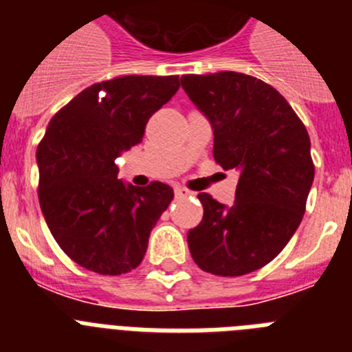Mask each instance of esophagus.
I'll return each instance as SVG.
<instances>
[{"instance_id":"esophagus-1","label":"esophagus","mask_w":352,"mask_h":352,"mask_svg":"<svg viewBox=\"0 0 352 352\" xmlns=\"http://www.w3.org/2000/svg\"><path fill=\"white\" fill-rule=\"evenodd\" d=\"M190 194L192 192L186 190V188H183V186H176V188H174V195H176L178 199H185V197H188Z\"/></svg>"}]
</instances>
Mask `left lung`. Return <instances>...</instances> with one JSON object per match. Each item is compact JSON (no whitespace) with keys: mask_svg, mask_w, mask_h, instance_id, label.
Listing matches in <instances>:
<instances>
[{"mask_svg":"<svg viewBox=\"0 0 352 352\" xmlns=\"http://www.w3.org/2000/svg\"><path fill=\"white\" fill-rule=\"evenodd\" d=\"M213 130V158L239 173L231 206L199 194L204 217L188 231L199 268L239 276L275 259L296 232L314 182L310 138L284 96L238 72L183 76Z\"/></svg>","mask_w":352,"mask_h":352,"instance_id":"obj_1","label":"left lung"}]
</instances>
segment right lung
I'll list each match as a JSON object with an SVG mask.
<instances>
[{"instance_id":"obj_1","label":"right lung","mask_w":352,"mask_h":352,"mask_svg":"<svg viewBox=\"0 0 352 352\" xmlns=\"http://www.w3.org/2000/svg\"><path fill=\"white\" fill-rule=\"evenodd\" d=\"M178 88V76L118 77L80 91L49 121L36 149L40 208L61 250L82 268L121 275L141 264L174 192L160 182H123L116 158L142 141L149 118Z\"/></svg>"}]
</instances>
